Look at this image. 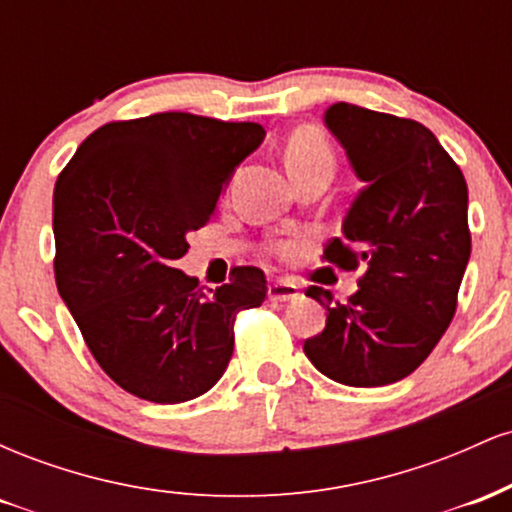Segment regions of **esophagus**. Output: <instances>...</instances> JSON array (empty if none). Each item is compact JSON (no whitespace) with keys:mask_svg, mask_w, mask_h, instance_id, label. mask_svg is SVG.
<instances>
[{"mask_svg":"<svg viewBox=\"0 0 512 512\" xmlns=\"http://www.w3.org/2000/svg\"><path fill=\"white\" fill-rule=\"evenodd\" d=\"M298 296H301V293H298V286L289 279H276L274 284L269 286V301L291 303V301H296Z\"/></svg>","mask_w":512,"mask_h":512,"instance_id":"obj_1","label":"esophagus"}]
</instances>
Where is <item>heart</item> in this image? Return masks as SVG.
Masks as SVG:
<instances>
[{
  "label": "heart",
  "mask_w": 512,
  "mask_h": 512,
  "mask_svg": "<svg viewBox=\"0 0 512 512\" xmlns=\"http://www.w3.org/2000/svg\"><path fill=\"white\" fill-rule=\"evenodd\" d=\"M286 168L298 170V168H313V166H332V149L327 144L325 134L315 127H301L291 134L289 142H286ZM298 240H284V243L276 245V250L281 255L291 257L296 255Z\"/></svg>",
  "instance_id": "heart-1"
}]
</instances>
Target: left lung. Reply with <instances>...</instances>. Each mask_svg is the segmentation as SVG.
Returning <instances> with one entry per match:
<instances>
[{
    "label": "left lung",
    "instance_id": "8db88e82",
    "mask_svg": "<svg viewBox=\"0 0 512 512\" xmlns=\"http://www.w3.org/2000/svg\"><path fill=\"white\" fill-rule=\"evenodd\" d=\"M325 125L363 182L325 260L366 267L346 303L310 286L327 325L305 339L310 363L334 383H397L426 361L457 308L472 236L462 170L421 122L334 103Z\"/></svg>",
    "mask_w": 512,
    "mask_h": 512
}]
</instances>
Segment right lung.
Wrapping results in <instances>:
<instances>
[{
    "label": "right lung",
    "mask_w": 512,
    "mask_h": 512,
    "mask_svg": "<svg viewBox=\"0 0 512 512\" xmlns=\"http://www.w3.org/2000/svg\"><path fill=\"white\" fill-rule=\"evenodd\" d=\"M262 139L257 122L190 113L108 122L57 178V291L98 366L129 395L156 404L204 395L233 356L236 313L267 298L257 267H236L209 291L175 269L187 233L211 219Z\"/></svg>",
    "instance_id": "right-lung-1"
}]
</instances>
